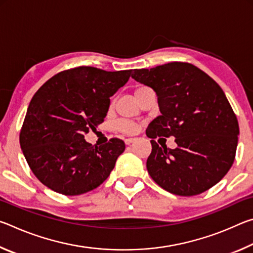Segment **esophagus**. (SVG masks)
I'll return each instance as SVG.
<instances>
[{
	"instance_id": "obj_1",
	"label": "esophagus",
	"mask_w": 253,
	"mask_h": 253,
	"mask_svg": "<svg viewBox=\"0 0 253 253\" xmlns=\"http://www.w3.org/2000/svg\"><path fill=\"white\" fill-rule=\"evenodd\" d=\"M134 140H135V138H126L125 139V144L126 145H130L132 142H134Z\"/></svg>"
}]
</instances>
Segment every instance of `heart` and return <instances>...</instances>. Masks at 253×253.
<instances>
[{"mask_svg": "<svg viewBox=\"0 0 253 253\" xmlns=\"http://www.w3.org/2000/svg\"><path fill=\"white\" fill-rule=\"evenodd\" d=\"M148 89L149 88L145 87V85H139V87H137L135 89V95H137V93H139V92H143L145 90H148ZM116 127L118 130L125 132V134H131V132H134L136 129L134 124H131L129 122H119L116 125Z\"/></svg>", "mask_w": 253, "mask_h": 253, "instance_id": "obj_1", "label": "heart"}]
</instances>
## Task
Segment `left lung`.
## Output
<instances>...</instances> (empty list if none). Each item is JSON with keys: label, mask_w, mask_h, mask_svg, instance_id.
<instances>
[{"label": "left lung", "mask_w": 253, "mask_h": 253, "mask_svg": "<svg viewBox=\"0 0 253 253\" xmlns=\"http://www.w3.org/2000/svg\"><path fill=\"white\" fill-rule=\"evenodd\" d=\"M131 78L156 92L161 115L149 124L152 153L146 168L169 193L192 196L219 183L233 164L239 124L221 87L199 68L169 62L135 69ZM175 137L176 149L154 138Z\"/></svg>", "instance_id": "obj_1"}]
</instances>
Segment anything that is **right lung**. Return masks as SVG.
Returning <instances> with one entry per match:
<instances>
[{"label":"right lung","instance_id":"obj_1","mask_svg":"<svg viewBox=\"0 0 253 253\" xmlns=\"http://www.w3.org/2000/svg\"><path fill=\"white\" fill-rule=\"evenodd\" d=\"M130 74L79 67L53 76L36 92L20 145L30 169L46 187L63 195H80L109 176L125 143L111 138L92 146L84 135L104 122L110 97Z\"/></svg>","mask_w":253,"mask_h":253}]
</instances>
